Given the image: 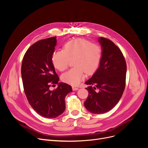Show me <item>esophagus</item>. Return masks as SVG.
<instances>
[{"label":"esophagus","mask_w":148,"mask_h":148,"mask_svg":"<svg viewBox=\"0 0 148 148\" xmlns=\"http://www.w3.org/2000/svg\"><path fill=\"white\" fill-rule=\"evenodd\" d=\"M73 88V90H74V91H75V90H79V88H76V87H73L72 88Z\"/></svg>","instance_id":"34e87169"}]
</instances>
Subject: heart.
<instances>
[{"instance_id":"obj_1","label":"heart","mask_w":148,"mask_h":148,"mask_svg":"<svg viewBox=\"0 0 148 148\" xmlns=\"http://www.w3.org/2000/svg\"><path fill=\"white\" fill-rule=\"evenodd\" d=\"M101 58V49L98 44L84 38H75L66 42L63 50H55L51 56L52 63L57 69L64 71L73 60L74 68L62 75L64 82L77 86L86 74H92L97 69Z\"/></svg>"}]
</instances>
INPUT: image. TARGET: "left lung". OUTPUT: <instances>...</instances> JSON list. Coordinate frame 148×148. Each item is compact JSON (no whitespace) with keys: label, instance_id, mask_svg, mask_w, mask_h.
I'll list each match as a JSON object with an SVG mask.
<instances>
[{"label":"left lung","instance_id":"left-lung-1","mask_svg":"<svg viewBox=\"0 0 148 148\" xmlns=\"http://www.w3.org/2000/svg\"><path fill=\"white\" fill-rule=\"evenodd\" d=\"M98 42L101 47V58L96 72L85 82L90 86L86 88L89 95L84 104L90 113L103 114L111 110L123 94L127 65L121 50L112 41L99 37Z\"/></svg>","mask_w":148,"mask_h":148}]
</instances>
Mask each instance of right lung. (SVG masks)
Returning a JSON list of instances; mask_svg holds the SVG:
<instances>
[{"mask_svg":"<svg viewBox=\"0 0 148 148\" xmlns=\"http://www.w3.org/2000/svg\"><path fill=\"white\" fill-rule=\"evenodd\" d=\"M56 37L38 41L31 45L23 57L21 77L28 102L34 110L47 118H55L65 109V98L73 91L71 86L58 83L59 77L51 60ZM50 83L58 84L54 91Z\"/></svg>","mask_w":148,"mask_h":148,"instance_id":"1","label":"right lung"}]
</instances>
